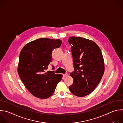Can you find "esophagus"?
I'll list each match as a JSON object with an SVG mask.
<instances>
[{
    "label": "esophagus",
    "instance_id": "esophagus-1",
    "mask_svg": "<svg viewBox=\"0 0 123 123\" xmlns=\"http://www.w3.org/2000/svg\"><path fill=\"white\" fill-rule=\"evenodd\" d=\"M68 73H66V74H64L63 75V76L64 77H67V76H68Z\"/></svg>",
    "mask_w": 123,
    "mask_h": 123
}]
</instances>
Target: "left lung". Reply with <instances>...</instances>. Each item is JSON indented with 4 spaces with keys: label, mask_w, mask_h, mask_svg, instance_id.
I'll return each mask as SVG.
<instances>
[{
    "label": "left lung",
    "mask_w": 123,
    "mask_h": 123,
    "mask_svg": "<svg viewBox=\"0 0 123 123\" xmlns=\"http://www.w3.org/2000/svg\"><path fill=\"white\" fill-rule=\"evenodd\" d=\"M71 47L74 71L70 75L73 83L70 92L79 97L92 93L103 75V57L98 46L93 41L84 37H71L68 40Z\"/></svg>",
    "instance_id": "obj_1"
}]
</instances>
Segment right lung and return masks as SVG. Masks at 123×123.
Wrapping results in <instances>:
<instances>
[{"mask_svg":"<svg viewBox=\"0 0 123 123\" xmlns=\"http://www.w3.org/2000/svg\"><path fill=\"white\" fill-rule=\"evenodd\" d=\"M61 43L59 39L40 38L27 43L20 53L18 75L25 87L37 98L46 99L52 96L62 79V74L46 71L52 61V51Z\"/></svg>","mask_w":123,"mask_h":123,"instance_id":"right-lung-1","label":"right lung"}]
</instances>
